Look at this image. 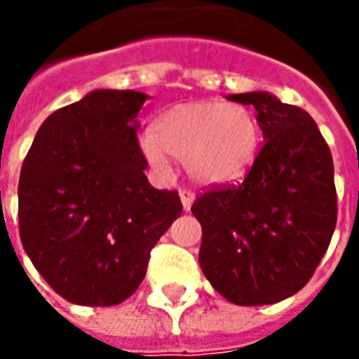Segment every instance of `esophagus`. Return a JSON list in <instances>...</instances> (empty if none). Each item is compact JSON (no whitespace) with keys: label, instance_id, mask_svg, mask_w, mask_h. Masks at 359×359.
I'll list each match as a JSON object with an SVG mask.
<instances>
[{"label":"esophagus","instance_id":"34e87169","mask_svg":"<svg viewBox=\"0 0 359 359\" xmlns=\"http://www.w3.org/2000/svg\"><path fill=\"white\" fill-rule=\"evenodd\" d=\"M179 196H180V202H182V208H184V211L190 210V205L194 203V198H196L194 192H192V190H180Z\"/></svg>","mask_w":359,"mask_h":359}]
</instances>
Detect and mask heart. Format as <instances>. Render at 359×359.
<instances>
[{
	"label": "heart",
	"instance_id": "heart-1",
	"mask_svg": "<svg viewBox=\"0 0 359 359\" xmlns=\"http://www.w3.org/2000/svg\"><path fill=\"white\" fill-rule=\"evenodd\" d=\"M140 146L159 171L172 156L184 161L196 182L221 187L252 169L262 149V126L254 111L241 103H179L157 118Z\"/></svg>",
	"mask_w": 359,
	"mask_h": 359
}]
</instances>
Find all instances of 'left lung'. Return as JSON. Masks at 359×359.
Wrapping results in <instances>:
<instances>
[{
    "label": "left lung",
    "mask_w": 359,
    "mask_h": 359,
    "mask_svg": "<svg viewBox=\"0 0 359 359\" xmlns=\"http://www.w3.org/2000/svg\"><path fill=\"white\" fill-rule=\"evenodd\" d=\"M226 97L256 109L264 144L242 182L192 203L202 225L198 259L229 302L277 304L306 286L334 233L331 149L308 111L267 92Z\"/></svg>",
    "instance_id": "8db88e82"
}]
</instances>
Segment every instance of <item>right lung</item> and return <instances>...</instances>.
<instances>
[{
  "instance_id": "1",
  "label": "right lung",
  "mask_w": 359,
  "mask_h": 359,
  "mask_svg": "<svg viewBox=\"0 0 359 359\" xmlns=\"http://www.w3.org/2000/svg\"><path fill=\"white\" fill-rule=\"evenodd\" d=\"M146 97L94 90L51 113L25 157L20 242L46 283L73 304L126 300L182 213L179 192L156 190L144 175L136 117Z\"/></svg>"
}]
</instances>
